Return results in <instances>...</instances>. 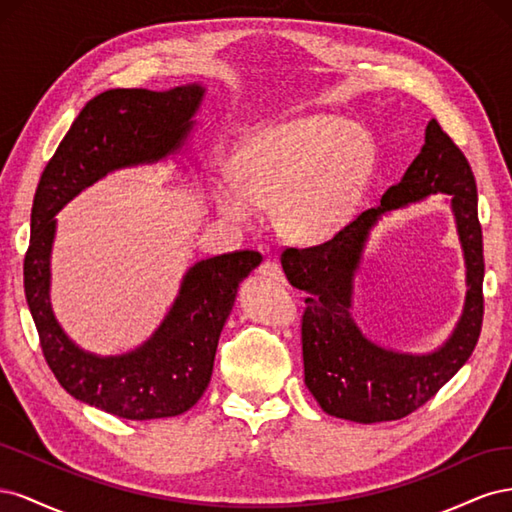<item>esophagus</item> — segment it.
<instances>
[{"instance_id": "obj_1", "label": "esophagus", "mask_w": 512, "mask_h": 512, "mask_svg": "<svg viewBox=\"0 0 512 512\" xmlns=\"http://www.w3.org/2000/svg\"><path fill=\"white\" fill-rule=\"evenodd\" d=\"M258 273H260L262 277H265V280H271V282H277V284H284V282H286V275H284L282 267L277 265V262H273V260H265V262H262Z\"/></svg>"}]
</instances>
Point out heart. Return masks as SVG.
<instances>
[{
    "instance_id": "b5f03b06",
    "label": "heart",
    "mask_w": 512,
    "mask_h": 512,
    "mask_svg": "<svg viewBox=\"0 0 512 512\" xmlns=\"http://www.w3.org/2000/svg\"><path fill=\"white\" fill-rule=\"evenodd\" d=\"M374 145L359 123L301 115L243 134L228 156L230 179L211 185L224 220L250 226L273 205L277 230L294 243L331 239L359 205Z\"/></svg>"
}]
</instances>
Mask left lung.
<instances>
[{
    "label": "left lung",
    "mask_w": 512,
    "mask_h": 512,
    "mask_svg": "<svg viewBox=\"0 0 512 512\" xmlns=\"http://www.w3.org/2000/svg\"><path fill=\"white\" fill-rule=\"evenodd\" d=\"M446 193L467 260V303L447 342L431 353L414 355L384 349L360 331L351 316L353 275L368 232L381 215ZM288 282L303 290V367L305 386L318 406L354 423L404 418L436 395L466 365L483 324V232L472 168L451 136L431 119L425 145L380 205L363 211L337 235L314 247H288L282 254Z\"/></svg>",
    "instance_id": "obj_1"
}]
</instances>
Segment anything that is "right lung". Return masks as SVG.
<instances>
[{"instance_id": "obj_1", "label": "right lung", "mask_w": 512, "mask_h": 512, "mask_svg": "<svg viewBox=\"0 0 512 512\" xmlns=\"http://www.w3.org/2000/svg\"><path fill=\"white\" fill-rule=\"evenodd\" d=\"M205 91L200 83L168 91L108 89L89 100L46 164L34 196L23 277L44 359L74 399L128 421L179 416L203 397L237 288L262 256L241 250L198 260L147 342L126 354L100 356L76 346L53 312L55 215L108 173L177 156Z\"/></svg>"}]
</instances>
